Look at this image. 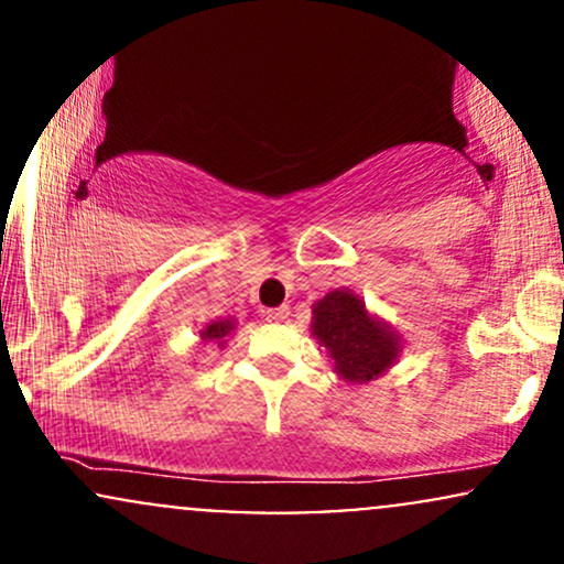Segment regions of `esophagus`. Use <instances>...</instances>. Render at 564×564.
I'll use <instances>...</instances> for the list:
<instances>
[{
  "mask_svg": "<svg viewBox=\"0 0 564 564\" xmlns=\"http://www.w3.org/2000/svg\"><path fill=\"white\" fill-rule=\"evenodd\" d=\"M289 316H292L289 305H281V307H272V311H267V318H270V322H286Z\"/></svg>",
  "mask_w": 564,
  "mask_h": 564,
  "instance_id": "obj_1",
  "label": "esophagus"
}]
</instances>
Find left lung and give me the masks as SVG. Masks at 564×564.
<instances>
[{"mask_svg":"<svg viewBox=\"0 0 564 564\" xmlns=\"http://www.w3.org/2000/svg\"><path fill=\"white\" fill-rule=\"evenodd\" d=\"M311 332L327 348L335 372L348 383L383 376L400 357V335L372 316L357 294L335 289L313 305Z\"/></svg>","mask_w":564,"mask_h":564,"instance_id":"8db88e82","label":"left lung"}]
</instances>
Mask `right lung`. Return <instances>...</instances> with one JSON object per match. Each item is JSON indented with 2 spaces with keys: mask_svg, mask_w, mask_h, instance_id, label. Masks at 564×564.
<instances>
[{
  "mask_svg": "<svg viewBox=\"0 0 564 564\" xmlns=\"http://www.w3.org/2000/svg\"><path fill=\"white\" fill-rule=\"evenodd\" d=\"M232 329H235L232 318H216V322H210L203 332H199V337H203L205 343H218V346H224L227 337L232 335Z\"/></svg>",
  "mask_w": 564,
  "mask_h": 564,
  "instance_id": "add662e5",
  "label": "right lung"
}]
</instances>
